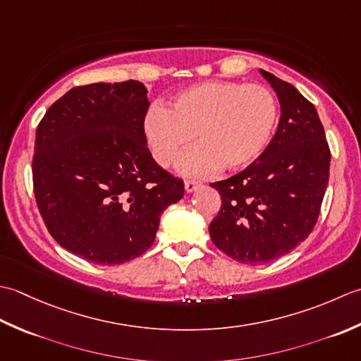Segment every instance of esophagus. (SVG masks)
<instances>
[{
	"label": "esophagus",
	"mask_w": 361,
	"mask_h": 361,
	"mask_svg": "<svg viewBox=\"0 0 361 361\" xmlns=\"http://www.w3.org/2000/svg\"><path fill=\"white\" fill-rule=\"evenodd\" d=\"M183 187H185L187 193H191V191H195L197 187H200V183L193 182V180H185V183H183Z\"/></svg>",
	"instance_id": "34e87169"
}]
</instances>
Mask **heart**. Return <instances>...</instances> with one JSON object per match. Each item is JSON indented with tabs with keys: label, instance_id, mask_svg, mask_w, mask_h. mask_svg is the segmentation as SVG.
Returning <instances> with one entry per match:
<instances>
[{
	"label": "heart",
	"instance_id": "b5f03b06",
	"mask_svg": "<svg viewBox=\"0 0 361 361\" xmlns=\"http://www.w3.org/2000/svg\"><path fill=\"white\" fill-rule=\"evenodd\" d=\"M277 120L274 94L263 85L210 80L182 90L168 109L152 107L145 120L151 149L161 166L171 165L195 140L197 146L178 160L187 178L241 170L260 157Z\"/></svg>",
	"mask_w": 361,
	"mask_h": 361
}]
</instances>
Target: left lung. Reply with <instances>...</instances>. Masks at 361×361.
<instances>
[{
    "instance_id": "1",
    "label": "left lung",
    "mask_w": 361,
    "mask_h": 361,
    "mask_svg": "<svg viewBox=\"0 0 361 361\" xmlns=\"http://www.w3.org/2000/svg\"><path fill=\"white\" fill-rule=\"evenodd\" d=\"M281 102L276 134L246 170L212 183L221 209L209 226L215 246L245 264L273 262L302 243L318 221L330 149L314 106L291 84L260 70Z\"/></svg>"
}]
</instances>
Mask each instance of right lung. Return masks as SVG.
Masks as SVG:
<instances>
[{"mask_svg": "<svg viewBox=\"0 0 361 361\" xmlns=\"http://www.w3.org/2000/svg\"><path fill=\"white\" fill-rule=\"evenodd\" d=\"M148 90L138 80L71 88L35 132L34 195L48 232L97 264H121L156 238L183 182L156 164L145 135Z\"/></svg>", "mask_w": 361, "mask_h": 361, "instance_id": "1", "label": "right lung"}]
</instances>
